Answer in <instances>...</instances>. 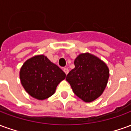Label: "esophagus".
I'll return each mask as SVG.
<instances>
[{
    "instance_id": "34e87169",
    "label": "esophagus",
    "mask_w": 131,
    "mask_h": 131,
    "mask_svg": "<svg viewBox=\"0 0 131 131\" xmlns=\"http://www.w3.org/2000/svg\"><path fill=\"white\" fill-rule=\"evenodd\" d=\"M63 71H64V72L66 74H67L69 73V69L67 68H64Z\"/></svg>"
}]
</instances>
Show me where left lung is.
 <instances>
[{
	"label": "left lung",
	"mask_w": 131,
	"mask_h": 131,
	"mask_svg": "<svg viewBox=\"0 0 131 131\" xmlns=\"http://www.w3.org/2000/svg\"><path fill=\"white\" fill-rule=\"evenodd\" d=\"M75 67L66 80L74 94L85 102H91L103 93L110 77L106 63L89 52L81 53L74 60Z\"/></svg>",
	"instance_id": "obj_1"
}]
</instances>
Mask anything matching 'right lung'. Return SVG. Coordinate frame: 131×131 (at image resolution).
Listing matches in <instances>:
<instances>
[{
    "instance_id": "1",
    "label": "right lung",
    "mask_w": 131,
    "mask_h": 131,
    "mask_svg": "<svg viewBox=\"0 0 131 131\" xmlns=\"http://www.w3.org/2000/svg\"><path fill=\"white\" fill-rule=\"evenodd\" d=\"M19 78L24 90L38 100L48 98L55 93L58 84L66 74L43 54H38L27 60L21 66Z\"/></svg>"
}]
</instances>
